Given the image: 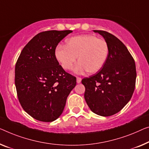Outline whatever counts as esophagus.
Instances as JSON below:
<instances>
[{
    "label": "esophagus",
    "instance_id": "obj_1",
    "mask_svg": "<svg viewBox=\"0 0 149 149\" xmlns=\"http://www.w3.org/2000/svg\"><path fill=\"white\" fill-rule=\"evenodd\" d=\"M76 80H77V84H79L81 81V77H77V78H76Z\"/></svg>",
    "mask_w": 149,
    "mask_h": 149
}]
</instances>
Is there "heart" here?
I'll return each instance as SVG.
<instances>
[{"mask_svg": "<svg viewBox=\"0 0 149 149\" xmlns=\"http://www.w3.org/2000/svg\"><path fill=\"white\" fill-rule=\"evenodd\" d=\"M109 49L107 42L93 35L74 36L65 41V45H58L55 49V58L65 70H72L78 57L79 63L74 71L81 74L86 71L96 74L105 64Z\"/></svg>", "mask_w": 149, "mask_h": 149, "instance_id": "obj_1", "label": "heart"}]
</instances>
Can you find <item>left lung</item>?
I'll use <instances>...</instances> for the list:
<instances>
[{
  "mask_svg": "<svg viewBox=\"0 0 149 149\" xmlns=\"http://www.w3.org/2000/svg\"><path fill=\"white\" fill-rule=\"evenodd\" d=\"M93 31L104 37L109 53L101 70L81 80L86 88L84 98L95 114L110 116L120 111L131 99L136 83V65L120 40L104 31Z\"/></svg>",
  "mask_w": 149,
  "mask_h": 149,
  "instance_id": "left-lung-1",
  "label": "left lung"
}]
</instances>
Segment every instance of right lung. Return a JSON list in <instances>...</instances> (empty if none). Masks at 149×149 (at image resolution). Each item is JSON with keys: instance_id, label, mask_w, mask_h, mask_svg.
<instances>
[{"instance_id": "obj_1", "label": "right lung", "mask_w": 149, "mask_h": 149, "mask_svg": "<svg viewBox=\"0 0 149 149\" xmlns=\"http://www.w3.org/2000/svg\"><path fill=\"white\" fill-rule=\"evenodd\" d=\"M72 31H47L33 37L23 49L15 65V86L23 110L33 118L53 122L65 108L76 78L55 58L57 45Z\"/></svg>"}]
</instances>
